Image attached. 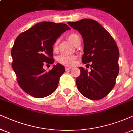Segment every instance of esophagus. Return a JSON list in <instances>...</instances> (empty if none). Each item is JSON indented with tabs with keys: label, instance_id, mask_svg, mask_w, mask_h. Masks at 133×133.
<instances>
[{
	"label": "esophagus",
	"instance_id": "esophagus-1",
	"mask_svg": "<svg viewBox=\"0 0 133 133\" xmlns=\"http://www.w3.org/2000/svg\"><path fill=\"white\" fill-rule=\"evenodd\" d=\"M71 68H72L71 67H65V70H68L70 69H71Z\"/></svg>",
	"mask_w": 133,
	"mask_h": 133
}]
</instances>
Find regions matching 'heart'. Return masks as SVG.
<instances>
[{"label":"heart","instance_id":"obj_1","mask_svg":"<svg viewBox=\"0 0 133 133\" xmlns=\"http://www.w3.org/2000/svg\"><path fill=\"white\" fill-rule=\"evenodd\" d=\"M68 39L71 43L75 44L77 39L79 38L78 36L75 33H71L68 37ZM59 39H56L53 44V49L55 51L58 50ZM77 58V56L74 55H65L62 54L58 57V61L61 64L65 66H72L74 64V60Z\"/></svg>","mask_w":133,"mask_h":133}]
</instances>
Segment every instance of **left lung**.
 I'll return each mask as SVG.
<instances>
[{"label":"left lung","mask_w":133,"mask_h":133,"mask_svg":"<svg viewBox=\"0 0 133 133\" xmlns=\"http://www.w3.org/2000/svg\"><path fill=\"white\" fill-rule=\"evenodd\" d=\"M68 24L78 31L83 38L82 62H91V71L82 67L76 79L80 93L91 100H99L110 93L119 72V50L111 35L97 21L82 19Z\"/></svg>","instance_id":"1"}]
</instances>
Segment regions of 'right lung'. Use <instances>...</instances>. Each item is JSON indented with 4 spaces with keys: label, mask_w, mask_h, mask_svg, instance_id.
<instances>
[{
    "label": "right lung",
    "mask_w": 133,
    "mask_h": 133,
    "mask_svg": "<svg viewBox=\"0 0 133 133\" xmlns=\"http://www.w3.org/2000/svg\"><path fill=\"white\" fill-rule=\"evenodd\" d=\"M68 29L70 28L65 24L43 21L16 38L11 51L12 68L18 85L28 95L42 98L56 90L64 67L57 64L46 72L43 66L54 63L53 44Z\"/></svg>",
    "instance_id": "obj_1"
}]
</instances>
